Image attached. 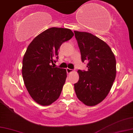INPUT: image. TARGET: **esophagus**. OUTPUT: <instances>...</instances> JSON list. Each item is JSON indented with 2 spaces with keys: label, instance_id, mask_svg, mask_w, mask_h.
I'll return each mask as SVG.
<instances>
[{
  "label": "esophagus",
  "instance_id": "1",
  "mask_svg": "<svg viewBox=\"0 0 133 133\" xmlns=\"http://www.w3.org/2000/svg\"><path fill=\"white\" fill-rule=\"evenodd\" d=\"M66 72H67V73L69 74V73L73 72V70H72V69H69V68H66Z\"/></svg>",
  "mask_w": 133,
  "mask_h": 133
}]
</instances>
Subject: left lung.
I'll use <instances>...</instances> for the list:
<instances>
[{
	"label": "left lung",
	"mask_w": 133,
	"mask_h": 133,
	"mask_svg": "<svg viewBox=\"0 0 133 133\" xmlns=\"http://www.w3.org/2000/svg\"><path fill=\"white\" fill-rule=\"evenodd\" d=\"M81 61H88L87 71L79 70V80L74 84L78 99L87 106L103 101L111 90L116 77V59L110 47L97 37L74 31Z\"/></svg>",
	"instance_id": "8db88e82"
}]
</instances>
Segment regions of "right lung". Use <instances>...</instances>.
Returning <instances> with one entry per match:
<instances>
[{
  "label": "right lung",
  "instance_id": "add662e5",
  "mask_svg": "<svg viewBox=\"0 0 133 133\" xmlns=\"http://www.w3.org/2000/svg\"><path fill=\"white\" fill-rule=\"evenodd\" d=\"M73 36L68 28H50L36 37L26 49L22 60V77L32 99L41 105H49L59 97L66 71L51 64L58 59L61 44Z\"/></svg>",
  "mask_w": 133,
  "mask_h": 133
}]
</instances>
